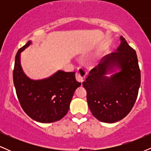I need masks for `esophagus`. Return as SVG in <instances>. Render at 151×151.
Returning a JSON list of instances; mask_svg holds the SVG:
<instances>
[{"label": "esophagus", "mask_w": 151, "mask_h": 151, "mask_svg": "<svg viewBox=\"0 0 151 151\" xmlns=\"http://www.w3.org/2000/svg\"><path fill=\"white\" fill-rule=\"evenodd\" d=\"M85 76H86V71L83 68L78 69L77 73L76 74V79L78 81L82 83L83 81L85 80Z\"/></svg>", "instance_id": "1"}]
</instances>
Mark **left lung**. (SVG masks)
Here are the masks:
<instances>
[{"mask_svg": "<svg viewBox=\"0 0 151 151\" xmlns=\"http://www.w3.org/2000/svg\"><path fill=\"white\" fill-rule=\"evenodd\" d=\"M120 41L115 52L104 57L82 83L93 116L108 124L117 122L129 114L141 85L136 51L122 36Z\"/></svg>", "mask_w": 151, "mask_h": 151, "instance_id": "obj_1", "label": "left lung"}]
</instances>
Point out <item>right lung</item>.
Listing matches in <instances>:
<instances>
[{
  "instance_id": "1",
  "label": "right lung",
  "mask_w": 151,
  "mask_h": 151,
  "mask_svg": "<svg viewBox=\"0 0 151 151\" xmlns=\"http://www.w3.org/2000/svg\"><path fill=\"white\" fill-rule=\"evenodd\" d=\"M32 45L29 40L17 52L13 70V82L22 109L37 122L52 123L62 119L68 112L75 90L81 85L75 72L58 70L50 77L32 79L22 68L20 55Z\"/></svg>"
}]
</instances>
